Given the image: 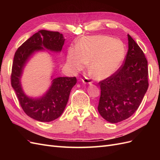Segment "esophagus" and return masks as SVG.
Returning a JSON list of instances; mask_svg holds the SVG:
<instances>
[{
	"label": "esophagus",
	"mask_w": 160,
	"mask_h": 160,
	"mask_svg": "<svg viewBox=\"0 0 160 160\" xmlns=\"http://www.w3.org/2000/svg\"><path fill=\"white\" fill-rule=\"evenodd\" d=\"M82 81H83V83L85 84H91V79L88 78V77H85V78L82 79Z\"/></svg>",
	"instance_id": "obj_1"
}]
</instances>
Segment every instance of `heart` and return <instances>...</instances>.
<instances>
[{"label": "heart", "mask_w": 160, "mask_h": 160, "mask_svg": "<svg viewBox=\"0 0 160 160\" xmlns=\"http://www.w3.org/2000/svg\"><path fill=\"white\" fill-rule=\"evenodd\" d=\"M125 47L119 39L105 35L82 38L77 47H70L67 61L75 71L83 70L89 63V71L95 79L101 80L113 75L122 65Z\"/></svg>", "instance_id": "heart-1"}]
</instances>
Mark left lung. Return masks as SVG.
<instances>
[{"label": "left lung", "instance_id": "8db88e82", "mask_svg": "<svg viewBox=\"0 0 160 160\" xmlns=\"http://www.w3.org/2000/svg\"><path fill=\"white\" fill-rule=\"evenodd\" d=\"M128 51L123 65L115 73L100 81L98 111L110 123L131 117L142 103L148 88V61L129 35Z\"/></svg>", "mask_w": 160, "mask_h": 160}]
</instances>
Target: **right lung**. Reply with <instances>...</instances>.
I'll use <instances>...</instances> for the list:
<instances>
[{"instance_id": "add662e5", "label": "right lung", "mask_w": 160, "mask_h": 160, "mask_svg": "<svg viewBox=\"0 0 160 160\" xmlns=\"http://www.w3.org/2000/svg\"><path fill=\"white\" fill-rule=\"evenodd\" d=\"M63 35L59 32L41 30L18 48L12 62L11 85L22 109L30 118L42 122H49L61 115L69 100L71 90L77 83L75 77H61L52 79L47 93L39 98L27 96L22 89L21 78L28 59L35 52L49 50L60 52L64 45Z\"/></svg>"}]
</instances>
